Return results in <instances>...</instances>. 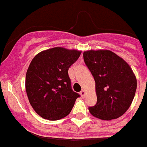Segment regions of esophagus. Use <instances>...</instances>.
<instances>
[{"label":"esophagus","mask_w":147,"mask_h":147,"mask_svg":"<svg viewBox=\"0 0 147 147\" xmlns=\"http://www.w3.org/2000/svg\"><path fill=\"white\" fill-rule=\"evenodd\" d=\"M80 94L81 97H82V98H84L85 97H86V92L84 90H82L80 92Z\"/></svg>","instance_id":"1"}]
</instances>
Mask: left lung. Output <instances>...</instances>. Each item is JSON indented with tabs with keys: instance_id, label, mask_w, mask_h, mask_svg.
<instances>
[{
	"instance_id": "1",
	"label": "left lung",
	"mask_w": 147,
	"mask_h": 147,
	"mask_svg": "<svg viewBox=\"0 0 147 147\" xmlns=\"http://www.w3.org/2000/svg\"><path fill=\"white\" fill-rule=\"evenodd\" d=\"M85 64L95 81L97 103L88 110L103 120L124 114L134 99L137 80L128 64L110 50H89L83 53Z\"/></svg>"
}]
</instances>
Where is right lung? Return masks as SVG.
Listing matches in <instances>:
<instances>
[{"mask_svg": "<svg viewBox=\"0 0 147 147\" xmlns=\"http://www.w3.org/2000/svg\"><path fill=\"white\" fill-rule=\"evenodd\" d=\"M81 52L55 47L40 52L32 59L25 77L29 102L42 118L58 120L71 113L80 96L71 88L68 69Z\"/></svg>", "mask_w": 147, "mask_h": 147, "instance_id": "right-lung-1", "label": "right lung"}]
</instances>
